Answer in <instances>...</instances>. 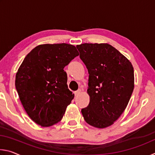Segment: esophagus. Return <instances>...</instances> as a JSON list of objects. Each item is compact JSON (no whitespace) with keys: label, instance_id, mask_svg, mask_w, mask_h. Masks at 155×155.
<instances>
[{"label":"esophagus","instance_id":"34e87169","mask_svg":"<svg viewBox=\"0 0 155 155\" xmlns=\"http://www.w3.org/2000/svg\"><path fill=\"white\" fill-rule=\"evenodd\" d=\"M81 90H78L77 91H76L75 92H74L75 96H77V95H78V94H79L81 93Z\"/></svg>","mask_w":155,"mask_h":155}]
</instances>
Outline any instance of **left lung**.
<instances>
[{
	"instance_id": "8db88e82",
	"label": "left lung",
	"mask_w": 155,
	"mask_h": 155,
	"mask_svg": "<svg viewBox=\"0 0 155 155\" xmlns=\"http://www.w3.org/2000/svg\"><path fill=\"white\" fill-rule=\"evenodd\" d=\"M89 73V105L81 109L85 122L103 128L112 125L127 107L134 89L131 63L108 44L77 45Z\"/></svg>"
}]
</instances>
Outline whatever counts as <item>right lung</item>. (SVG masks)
Returning a JSON list of instances; mask_svg holds the SVG:
<instances>
[{
  "instance_id": "obj_1",
  "label": "right lung",
  "mask_w": 155,
  "mask_h": 155,
  "mask_svg": "<svg viewBox=\"0 0 155 155\" xmlns=\"http://www.w3.org/2000/svg\"><path fill=\"white\" fill-rule=\"evenodd\" d=\"M79 53L65 43L42 44L28 53L15 76V88L31 119L41 127L61 121L74 98L64 68Z\"/></svg>"
}]
</instances>
